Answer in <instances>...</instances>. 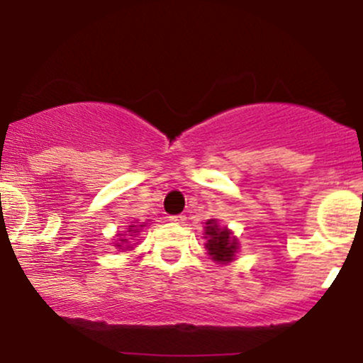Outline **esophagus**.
<instances>
[{
    "mask_svg": "<svg viewBox=\"0 0 363 363\" xmlns=\"http://www.w3.org/2000/svg\"><path fill=\"white\" fill-rule=\"evenodd\" d=\"M169 222L178 223V225H183L186 222V216L185 215H171L169 216Z\"/></svg>",
    "mask_w": 363,
    "mask_h": 363,
    "instance_id": "esophagus-1",
    "label": "esophagus"
}]
</instances>
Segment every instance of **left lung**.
<instances>
[{
  "label": "left lung",
  "instance_id": "1",
  "mask_svg": "<svg viewBox=\"0 0 363 363\" xmlns=\"http://www.w3.org/2000/svg\"><path fill=\"white\" fill-rule=\"evenodd\" d=\"M206 236L208 253L215 262H230L234 259V253L238 250V241L230 236L229 230L220 229L215 220H208Z\"/></svg>",
  "mask_w": 363,
  "mask_h": 363
}]
</instances>
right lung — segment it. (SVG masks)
Here are the masks:
<instances>
[{
    "instance_id": "1",
    "label": "right lung",
    "mask_w": 363,
    "mask_h": 363,
    "mask_svg": "<svg viewBox=\"0 0 363 363\" xmlns=\"http://www.w3.org/2000/svg\"><path fill=\"white\" fill-rule=\"evenodd\" d=\"M134 227H136V225H129V230H127V233H138V230H133ZM121 241H122V242H125L127 239H121ZM117 246H121V245H117Z\"/></svg>"
}]
</instances>
